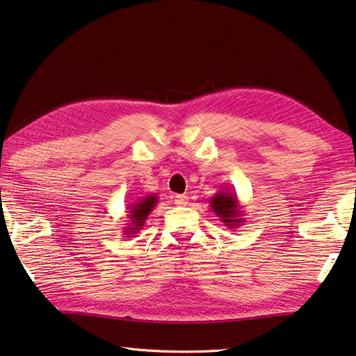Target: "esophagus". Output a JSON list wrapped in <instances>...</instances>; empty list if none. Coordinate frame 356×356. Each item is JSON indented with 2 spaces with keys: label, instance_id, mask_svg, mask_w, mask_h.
I'll use <instances>...</instances> for the list:
<instances>
[{
  "label": "esophagus",
  "instance_id": "obj_1",
  "mask_svg": "<svg viewBox=\"0 0 356 356\" xmlns=\"http://www.w3.org/2000/svg\"><path fill=\"white\" fill-rule=\"evenodd\" d=\"M174 204L179 205V207H184V205H186V204H188V196H185V195H177V196H174Z\"/></svg>",
  "mask_w": 356,
  "mask_h": 356
}]
</instances>
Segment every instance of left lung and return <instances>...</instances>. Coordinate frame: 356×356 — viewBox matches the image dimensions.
Returning a JSON list of instances; mask_svg holds the SVG:
<instances>
[{"mask_svg": "<svg viewBox=\"0 0 356 356\" xmlns=\"http://www.w3.org/2000/svg\"><path fill=\"white\" fill-rule=\"evenodd\" d=\"M210 207L215 211V215L221 219V222L227 225L229 229H236L243 225V210L235 191H218L210 199Z\"/></svg>", "mask_w": 356, "mask_h": 356, "instance_id": "1", "label": "left lung"}]
</instances>
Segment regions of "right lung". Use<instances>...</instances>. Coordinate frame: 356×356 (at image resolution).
Returning a JSON list of instances; mask_svg holds the SVG:
<instances>
[{
    "instance_id": "1",
    "label": "right lung",
    "mask_w": 356,
    "mask_h": 356,
    "mask_svg": "<svg viewBox=\"0 0 356 356\" xmlns=\"http://www.w3.org/2000/svg\"><path fill=\"white\" fill-rule=\"evenodd\" d=\"M157 202H159V196L147 195L134 200L132 204H129L126 207L127 222L124 225V229H122V235L134 236L138 230H141L147 216H149V213L154 210V207L157 205Z\"/></svg>"
}]
</instances>
